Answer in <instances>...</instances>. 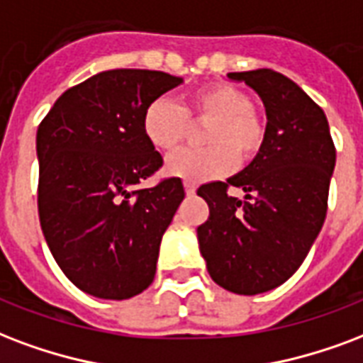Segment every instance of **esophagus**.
I'll list each match as a JSON object with an SVG mask.
<instances>
[{
	"instance_id": "1",
	"label": "esophagus",
	"mask_w": 363,
	"mask_h": 363,
	"mask_svg": "<svg viewBox=\"0 0 363 363\" xmlns=\"http://www.w3.org/2000/svg\"><path fill=\"white\" fill-rule=\"evenodd\" d=\"M184 190H186V194H188V196H192V194L196 192V184H194V182H188V181H184Z\"/></svg>"
}]
</instances>
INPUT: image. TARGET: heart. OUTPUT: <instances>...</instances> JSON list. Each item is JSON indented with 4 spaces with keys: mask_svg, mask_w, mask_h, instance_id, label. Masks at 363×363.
I'll return each mask as SVG.
<instances>
[{
    "mask_svg": "<svg viewBox=\"0 0 363 363\" xmlns=\"http://www.w3.org/2000/svg\"><path fill=\"white\" fill-rule=\"evenodd\" d=\"M203 150H181L167 157L165 173L188 182H203L226 175L238 160H251L261 150L264 125L242 89L215 83L192 93L186 106L160 96L146 106L143 133L154 148L173 152L190 135V120L211 121Z\"/></svg>",
    "mask_w": 363,
    "mask_h": 363,
    "instance_id": "b5f03b06",
    "label": "heart"
}]
</instances>
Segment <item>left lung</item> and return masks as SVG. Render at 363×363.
I'll list each match as a JSON object with an SVG mask.
<instances>
[{
    "label": "left lung",
    "mask_w": 363,
    "mask_h": 363,
    "mask_svg": "<svg viewBox=\"0 0 363 363\" xmlns=\"http://www.w3.org/2000/svg\"><path fill=\"white\" fill-rule=\"evenodd\" d=\"M264 104L267 129L253 162L226 182L198 188L209 218L198 226L200 253L215 284L259 295L297 272L322 230L335 169V146L323 110L280 72H232ZM242 187L243 201L225 194Z\"/></svg>",
    "instance_id": "8db88e82"
}]
</instances>
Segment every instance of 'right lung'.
Wrapping results in <instances>:
<instances>
[{
  "mask_svg": "<svg viewBox=\"0 0 363 363\" xmlns=\"http://www.w3.org/2000/svg\"><path fill=\"white\" fill-rule=\"evenodd\" d=\"M182 77L106 70L65 91L38 127V211L66 278L99 298L123 301L156 276L163 232L184 200L181 179L133 190L163 165L143 116Z\"/></svg>",
  "mask_w": 363,
  "mask_h": 363,
  "instance_id": "add662e5",
  "label": "right lung"
}]
</instances>
